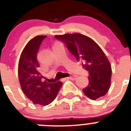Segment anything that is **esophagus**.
I'll return each instance as SVG.
<instances>
[{"label":"esophagus","mask_w":131,"mask_h":131,"mask_svg":"<svg viewBox=\"0 0 131 131\" xmlns=\"http://www.w3.org/2000/svg\"><path fill=\"white\" fill-rule=\"evenodd\" d=\"M76 79V76L75 75H72V76H69L67 77V78H65V79H71V80H75Z\"/></svg>","instance_id":"34e87169"}]
</instances>
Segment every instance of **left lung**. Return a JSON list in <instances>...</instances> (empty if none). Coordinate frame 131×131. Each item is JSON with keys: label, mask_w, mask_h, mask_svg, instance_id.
I'll return each instance as SVG.
<instances>
[{"label": "left lung", "mask_w": 131, "mask_h": 131, "mask_svg": "<svg viewBox=\"0 0 131 131\" xmlns=\"http://www.w3.org/2000/svg\"><path fill=\"white\" fill-rule=\"evenodd\" d=\"M55 38L65 44L76 61L88 72L89 84L83 89L84 95L93 100L105 95L110 88L112 68L98 44L79 33L56 35Z\"/></svg>", "instance_id": "8db88e82"}]
</instances>
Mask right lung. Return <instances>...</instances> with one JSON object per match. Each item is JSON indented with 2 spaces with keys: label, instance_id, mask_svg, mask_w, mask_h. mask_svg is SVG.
<instances>
[{
  "label": "right lung",
  "instance_id": "add662e5",
  "mask_svg": "<svg viewBox=\"0 0 131 131\" xmlns=\"http://www.w3.org/2000/svg\"><path fill=\"white\" fill-rule=\"evenodd\" d=\"M47 36H36L27 43L23 50L18 64V76L25 95L36 104L47 105L57 95L62 83H50L39 71L37 55L43 40Z\"/></svg>",
  "mask_w": 131,
  "mask_h": 131
}]
</instances>
